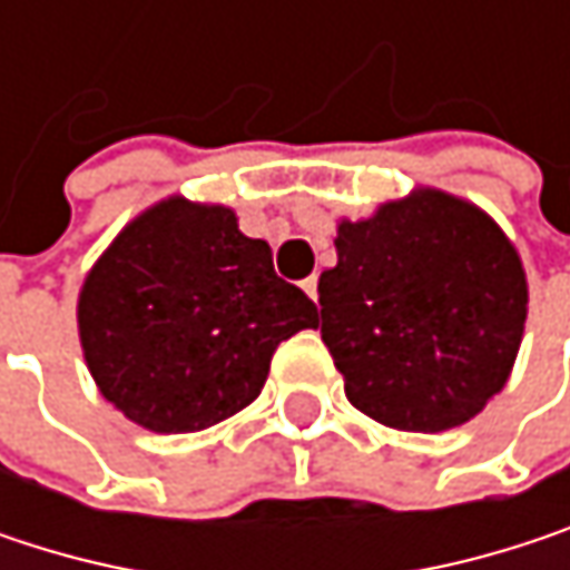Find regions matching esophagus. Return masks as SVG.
Here are the masks:
<instances>
[{
	"instance_id": "1",
	"label": "esophagus",
	"mask_w": 570,
	"mask_h": 570,
	"mask_svg": "<svg viewBox=\"0 0 570 570\" xmlns=\"http://www.w3.org/2000/svg\"><path fill=\"white\" fill-rule=\"evenodd\" d=\"M316 284H320V281H316V274L303 281V289H306V296H309V299H316V296H320V289H316Z\"/></svg>"
}]
</instances>
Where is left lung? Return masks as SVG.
I'll return each instance as SVG.
<instances>
[{"instance_id":"8db88e82","label":"left lung","mask_w":570,"mask_h":570,"mask_svg":"<svg viewBox=\"0 0 570 570\" xmlns=\"http://www.w3.org/2000/svg\"><path fill=\"white\" fill-rule=\"evenodd\" d=\"M333 244L320 336L360 412L399 432H445L505 390L528 281L482 207L415 187L373 217H343Z\"/></svg>"}]
</instances>
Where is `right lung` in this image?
<instances>
[{
    "mask_svg": "<svg viewBox=\"0 0 570 570\" xmlns=\"http://www.w3.org/2000/svg\"><path fill=\"white\" fill-rule=\"evenodd\" d=\"M320 316L274 274L267 240L224 204L171 194L141 210L78 289L98 393L148 432L210 429L261 396L274 350Z\"/></svg>",
    "mask_w": 570,
    "mask_h": 570,
    "instance_id": "obj_1",
    "label": "right lung"
}]
</instances>
